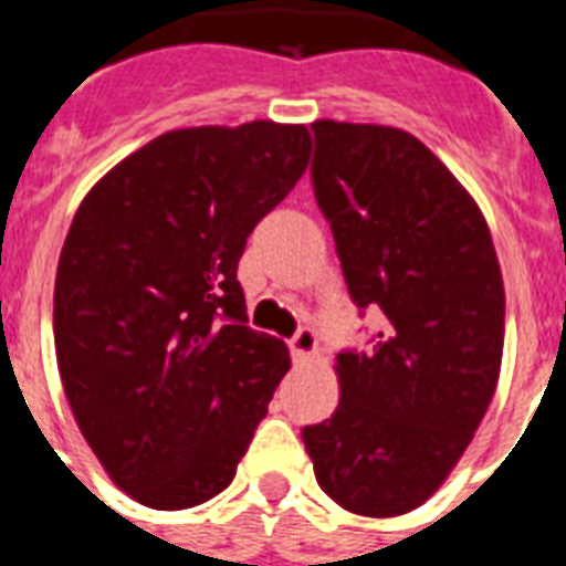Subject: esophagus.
<instances>
[{
	"mask_svg": "<svg viewBox=\"0 0 566 566\" xmlns=\"http://www.w3.org/2000/svg\"><path fill=\"white\" fill-rule=\"evenodd\" d=\"M291 355L293 361H311L317 355V335H314V328H300L291 337Z\"/></svg>",
	"mask_w": 566,
	"mask_h": 566,
	"instance_id": "34e87169",
	"label": "esophagus"
}]
</instances>
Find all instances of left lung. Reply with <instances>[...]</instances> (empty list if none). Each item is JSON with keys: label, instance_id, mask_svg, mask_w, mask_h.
<instances>
[{"label": "left lung", "instance_id": "8db88e82", "mask_svg": "<svg viewBox=\"0 0 566 566\" xmlns=\"http://www.w3.org/2000/svg\"><path fill=\"white\" fill-rule=\"evenodd\" d=\"M314 193L349 296L385 326L340 353V402L302 440L317 484L361 517L420 509L473 440L505 344V287L484 213L402 128L314 123Z\"/></svg>", "mask_w": 566, "mask_h": 566}]
</instances>
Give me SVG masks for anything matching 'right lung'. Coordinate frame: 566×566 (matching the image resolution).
<instances>
[{"instance_id":"1","label":"right lung","mask_w":566,"mask_h":566,"mask_svg":"<svg viewBox=\"0 0 566 566\" xmlns=\"http://www.w3.org/2000/svg\"><path fill=\"white\" fill-rule=\"evenodd\" d=\"M308 158V126L176 128L75 211L55 275L57 373L93 455L146 509L226 491L291 370L287 346L247 326L238 261Z\"/></svg>"}]
</instances>
